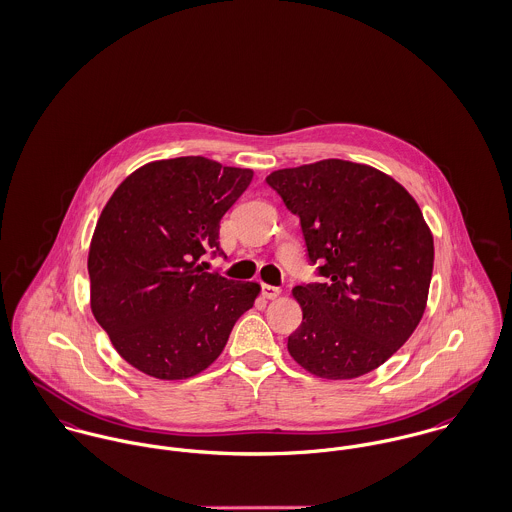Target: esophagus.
Masks as SVG:
<instances>
[{"mask_svg": "<svg viewBox=\"0 0 512 512\" xmlns=\"http://www.w3.org/2000/svg\"><path fill=\"white\" fill-rule=\"evenodd\" d=\"M263 296L267 300H275L280 296V288L278 286H271V284H263Z\"/></svg>", "mask_w": 512, "mask_h": 512, "instance_id": "34e87169", "label": "esophagus"}]
</instances>
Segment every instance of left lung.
I'll list each match as a JSON object with an SVG mask.
<instances>
[{
    "instance_id": "8db88e82",
    "label": "left lung",
    "mask_w": 512,
    "mask_h": 512,
    "mask_svg": "<svg viewBox=\"0 0 512 512\" xmlns=\"http://www.w3.org/2000/svg\"><path fill=\"white\" fill-rule=\"evenodd\" d=\"M267 183L300 216L308 257L325 276L292 290L304 317L288 353L325 380L372 372L427 308L434 241L419 204L390 175L345 159L278 169Z\"/></svg>"
}]
</instances>
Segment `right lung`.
Segmentation results:
<instances>
[{"label":"right lung","mask_w":512,"mask_h":512,"mask_svg":"<svg viewBox=\"0 0 512 512\" xmlns=\"http://www.w3.org/2000/svg\"><path fill=\"white\" fill-rule=\"evenodd\" d=\"M251 169L187 156L130 173L105 204L89 245L91 312L117 353L158 380H187L224 351L253 308L257 282L208 273L220 220Z\"/></svg>","instance_id":"1"}]
</instances>
